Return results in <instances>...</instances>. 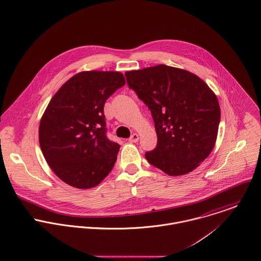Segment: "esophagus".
Segmentation results:
<instances>
[{
    "label": "esophagus",
    "mask_w": 261,
    "mask_h": 261,
    "mask_svg": "<svg viewBox=\"0 0 261 261\" xmlns=\"http://www.w3.org/2000/svg\"><path fill=\"white\" fill-rule=\"evenodd\" d=\"M138 140H139V135L136 134V133L132 134L131 137L129 138V141H130V142H137Z\"/></svg>",
    "instance_id": "esophagus-1"
}]
</instances>
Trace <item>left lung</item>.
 Returning a JSON list of instances; mask_svg holds the SVG:
<instances>
[{
  "instance_id": "left-lung-1",
  "label": "left lung",
  "mask_w": 261,
  "mask_h": 261,
  "mask_svg": "<svg viewBox=\"0 0 261 261\" xmlns=\"http://www.w3.org/2000/svg\"><path fill=\"white\" fill-rule=\"evenodd\" d=\"M125 75L154 121L157 145L145 153L148 162L171 176L193 171L216 143L221 112L215 93L198 75L165 64Z\"/></svg>"
}]
</instances>
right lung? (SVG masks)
<instances>
[{"mask_svg":"<svg viewBox=\"0 0 261 261\" xmlns=\"http://www.w3.org/2000/svg\"><path fill=\"white\" fill-rule=\"evenodd\" d=\"M125 85L119 71H82L50 100L39 125V144L53 172L76 189L98 186L110 173L120 145L106 135L104 106Z\"/></svg>","mask_w":261,"mask_h":261,"instance_id":"right-lung-1","label":"right lung"}]
</instances>
